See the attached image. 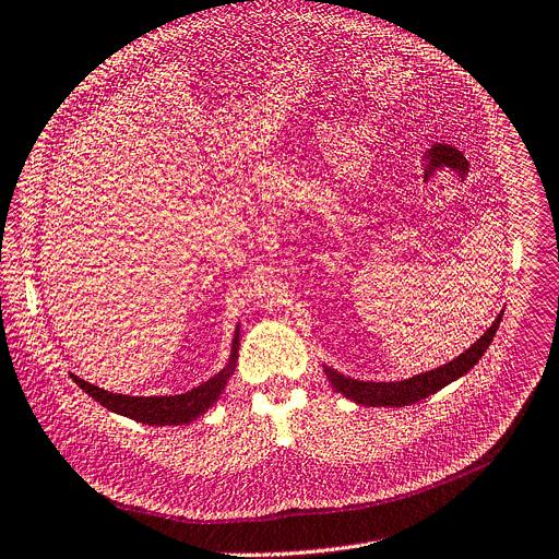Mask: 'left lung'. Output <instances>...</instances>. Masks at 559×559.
<instances>
[{"label":"left lung","mask_w":559,"mask_h":559,"mask_svg":"<svg viewBox=\"0 0 559 559\" xmlns=\"http://www.w3.org/2000/svg\"><path fill=\"white\" fill-rule=\"evenodd\" d=\"M501 323V314L495 319V323L484 332L481 338H477V343H473L464 354L452 359L450 364L421 372L417 377L403 379V381H359V379H349L345 374H338L336 370L323 366L330 383L336 388V392H341L343 396L352 399L354 403L359 405H388V408H401V405H411L417 403L430 394H435L437 390H441L443 385L456 381L460 377H464L471 368L477 366V361L484 357V352L488 349L497 328Z\"/></svg>","instance_id":"left-lung-1"}]
</instances>
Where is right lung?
<instances>
[{
    "label": "right lung",
    "mask_w": 559,
    "mask_h": 559,
    "mask_svg": "<svg viewBox=\"0 0 559 559\" xmlns=\"http://www.w3.org/2000/svg\"><path fill=\"white\" fill-rule=\"evenodd\" d=\"M238 334L240 330L236 328L234 341H231V354H229V364L210 381L195 385L193 390L185 394H171V396H129V394H116L109 390L97 388L75 374L71 379L97 403H103L107 411L129 417L140 424L148 426H182L193 419H198L202 413H205L210 405L221 396L225 390L229 377L234 374L236 359H238Z\"/></svg>",
    "instance_id": "1"
}]
</instances>
